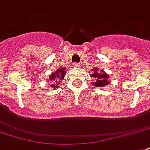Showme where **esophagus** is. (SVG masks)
I'll use <instances>...</instances> for the list:
<instances>
[{
    "label": "esophagus",
    "mask_w": 150,
    "mask_h": 150,
    "mask_svg": "<svg viewBox=\"0 0 150 150\" xmlns=\"http://www.w3.org/2000/svg\"><path fill=\"white\" fill-rule=\"evenodd\" d=\"M74 66H75V67H79L80 65H79V64H78V63H75V64H74Z\"/></svg>",
    "instance_id": "obj_1"
}]
</instances>
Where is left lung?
<instances>
[{
  "instance_id": "8db88e82",
  "label": "left lung",
  "mask_w": 150,
  "mask_h": 150,
  "mask_svg": "<svg viewBox=\"0 0 150 150\" xmlns=\"http://www.w3.org/2000/svg\"><path fill=\"white\" fill-rule=\"evenodd\" d=\"M98 71L100 72H98ZM91 71L92 74H91V77H93L95 79V82L92 83L93 86H96V87H103V86H105L109 84V82H108L109 76L103 71H99L96 67V68H93Z\"/></svg>"
}]
</instances>
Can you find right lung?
<instances>
[{
    "mask_svg": "<svg viewBox=\"0 0 150 150\" xmlns=\"http://www.w3.org/2000/svg\"><path fill=\"white\" fill-rule=\"evenodd\" d=\"M67 71H65V68L62 67V68H59L54 73L53 72L52 74L51 75V76L49 77L50 81H52V84L51 85V86L52 88H58L59 85L60 84L61 80H63L64 79V76L66 75ZM60 83H59L58 82Z\"/></svg>",
    "mask_w": 150,
    "mask_h": 150,
    "instance_id": "1",
    "label": "right lung"
}]
</instances>
